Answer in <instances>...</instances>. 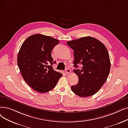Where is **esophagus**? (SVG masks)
<instances>
[{
    "label": "esophagus",
    "instance_id": "1",
    "mask_svg": "<svg viewBox=\"0 0 128 128\" xmlns=\"http://www.w3.org/2000/svg\"><path fill=\"white\" fill-rule=\"evenodd\" d=\"M65 73L66 74H70L71 72V70L70 69H69L68 68H66L65 70Z\"/></svg>",
    "mask_w": 128,
    "mask_h": 128
}]
</instances>
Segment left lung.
Wrapping results in <instances>:
<instances>
[{"instance_id":"8db88e82","label":"left lung","mask_w":128,"mask_h":128,"mask_svg":"<svg viewBox=\"0 0 128 128\" xmlns=\"http://www.w3.org/2000/svg\"><path fill=\"white\" fill-rule=\"evenodd\" d=\"M68 45L74 50V67L81 64L80 69L73 71L78 83L71 86L76 95L86 97L95 94L104 85L109 74L110 60L107 48L96 38L82 37L69 41Z\"/></svg>"}]
</instances>
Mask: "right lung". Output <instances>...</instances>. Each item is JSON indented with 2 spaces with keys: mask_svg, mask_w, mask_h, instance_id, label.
I'll list each match as a JSON object with an SVG mask.
<instances>
[{
  "mask_svg": "<svg viewBox=\"0 0 128 128\" xmlns=\"http://www.w3.org/2000/svg\"><path fill=\"white\" fill-rule=\"evenodd\" d=\"M51 36L36 34L28 38L20 48L17 63L24 81L33 90L46 92L56 85L62 73L53 70L51 51L59 43Z\"/></svg>",
  "mask_w": 128,
  "mask_h": 128,
  "instance_id": "add662e5",
  "label": "right lung"
}]
</instances>
